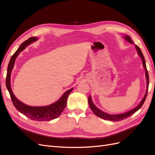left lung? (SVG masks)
<instances>
[{
	"label": "left lung",
	"instance_id": "1",
	"mask_svg": "<svg viewBox=\"0 0 155 155\" xmlns=\"http://www.w3.org/2000/svg\"><path fill=\"white\" fill-rule=\"evenodd\" d=\"M125 39L128 42L130 43H134L133 41L131 40L130 37L129 35H126L125 37ZM136 48H137V50L138 51V55L140 56V58H142V63H143V67L145 70V75H146V79H147V91H146V93H145V96L143 97V100L140 102V104L136 107L134 109H133V110H131L129 112H127L125 113L124 114H116V115H111V114H108L104 112H102L101 110H100V109H98L94 105V104L92 101L91 100V96H89L88 97V104L89 106H90L91 110H92V112L94 113L97 116L100 117L101 118H103L104 120H110V121H121V120H123L127 118H128V117L130 116L131 115H133L134 113H135L136 112L137 110H138L140 108L142 107V106L143 105V104H144V102L145 101V99H146L147 97V92H148V87H149V74H148V72H147V70L146 68V64H145V59L143 57V55L142 52L141 50L138 47L137 45H136Z\"/></svg>",
	"mask_w": 155,
	"mask_h": 155
}]
</instances>
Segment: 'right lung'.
<instances>
[{"mask_svg":"<svg viewBox=\"0 0 155 155\" xmlns=\"http://www.w3.org/2000/svg\"><path fill=\"white\" fill-rule=\"evenodd\" d=\"M36 40V37H32L25 41V42H23L19 46V48H18V50L12 56L8 66L6 85L9 91V93H10V94L13 104L18 111H19L21 113L23 114L25 116H26L28 118L32 120L38 121H50L58 118V117L62 113L63 110L64 109L65 107L67 105L68 96H69L70 93L71 92L73 88L70 89V90L67 91L58 101L55 102L54 104L50 105L46 107H30L24 104L23 103L17 99L15 95L13 94L10 86L11 72L13 69L14 63H15V59L17 57L18 54H19L22 50H24L26 46L29 45L31 43H33V42L35 41Z\"/></svg>","mask_w":155,"mask_h":155,"instance_id":"right-lung-1","label":"right lung"}]
</instances>
